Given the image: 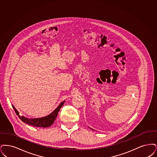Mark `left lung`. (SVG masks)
Returning <instances> with one entry per match:
<instances>
[{"mask_svg":"<svg viewBox=\"0 0 157 157\" xmlns=\"http://www.w3.org/2000/svg\"><path fill=\"white\" fill-rule=\"evenodd\" d=\"M91 129H92V128H91ZM92 130H93V129H92Z\"/></svg>","mask_w":157,"mask_h":157,"instance_id":"left-lung-1","label":"left lung"}]
</instances>
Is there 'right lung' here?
<instances>
[{
  "mask_svg": "<svg viewBox=\"0 0 157 157\" xmlns=\"http://www.w3.org/2000/svg\"><path fill=\"white\" fill-rule=\"evenodd\" d=\"M64 102L65 101H63V102H61L60 104L51 114L44 117L37 118H28L24 116H22V117L19 116V117H20V119L23 123L33 125L34 127L46 128L52 125L55 122V120L58 114V113L60 111L61 107L63 105ZM12 107L14 110L15 113H16V114L19 116V113L17 111V110L15 109L13 105H12Z\"/></svg>",
  "mask_w": 157,
  "mask_h": 157,
  "instance_id": "add662e5",
  "label": "right lung"
}]
</instances>
